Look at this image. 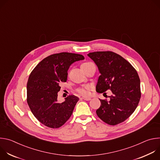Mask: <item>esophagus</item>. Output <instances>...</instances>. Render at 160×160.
<instances>
[{
	"label": "esophagus",
	"instance_id": "34e87169",
	"mask_svg": "<svg viewBox=\"0 0 160 160\" xmlns=\"http://www.w3.org/2000/svg\"><path fill=\"white\" fill-rule=\"evenodd\" d=\"M81 99H83V100H85V101H90V100H91V98H90V97H82Z\"/></svg>",
	"mask_w": 160,
	"mask_h": 160
}]
</instances>
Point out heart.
Instances as JSON below:
<instances>
[{"label": "heart", "mask_w": 160, "mask_h": 160, "mask_svg": "<svg viewBox=\"0 0 160 160\" xmlns=\"http://www.w3.org/2000/svg\"><path fill=\"white\" fill-rule=\"evenodd\" d=\"M90 62H84L82 64V66L83 65H86V64H88ZM90 88V86L89 85H87L85 87H80V88H78L76 91L77 92L81 94V95H83V96H87L88 94V90Z\"/></svg>", "instance_id": "obj_1"}]
</instances>
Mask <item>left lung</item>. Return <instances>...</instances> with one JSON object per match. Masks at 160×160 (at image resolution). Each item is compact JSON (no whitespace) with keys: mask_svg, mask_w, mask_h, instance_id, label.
Here are the masks:
<instances>
[{"mask_svg":"<svg viewBox=\"0 0 160 160\" xmlns=\"http://www.w3.org/2000/svg\"><path fill=\"white\" fill-rule=\"evenodd\" d=\"M88 56L97 65L101 75L96 85L99 93L110 89V100L100 99L98 117L104 122L116 125L126 120L139 102L141 93L140 78L131 64L111 51L90 52Z\"/></svg>","mask_w":160,"mask_h":160,"instance_id":"8db88e82","label":"left lung"}]
</instances>
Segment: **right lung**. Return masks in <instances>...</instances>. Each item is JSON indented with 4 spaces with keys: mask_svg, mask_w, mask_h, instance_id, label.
Returning <instances> with one entry per match:
<instances>
[{
    "mask_svg": "<svg viewBox=\"0 0 160 160\" xmlns=\"http://www.w3.org/2000/svg\"><path fill=\"white\" fill-rule=\"evenodd\" d=\"M84 59L81 54L61 52L41 61L30 75L27 83V102L35 117L52 128L63 125L72 116L79 98L71 95L58 102L59 83L66 82L68 70L75 61Z\"/></svg>",
    "mask_w": 160,
    "mask_h": 160,
    "instance_id": "1",
    "label": "right lung"
}]
</instances>
